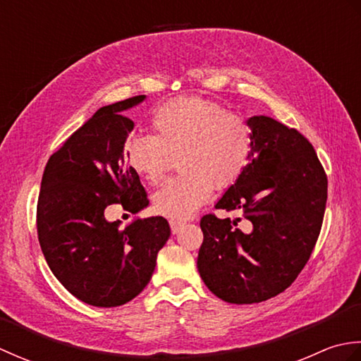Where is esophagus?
<instances>
[{
	"instance_id": "34e87169",
	"label": "esophagus",
	"mask_w": 361,
	"mask_h": 361,
	"mask_svg": "<svg viewBox=\"0 0 361 361\" xmlns=\"http://www.w3.org/2000/svg\"><path fill=\"white\" fill-rule=\"evenodd\" d=\"M169 225H171L172 234H178V233H180V229L183 228V224H181V221H176V220H171V221H169Z\"/></svg>"
}]
</instances>
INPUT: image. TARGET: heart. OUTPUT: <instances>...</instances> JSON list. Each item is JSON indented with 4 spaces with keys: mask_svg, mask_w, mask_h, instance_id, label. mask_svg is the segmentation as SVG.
Masks as SVG:
<instances>
[{
    "mask_svg": "<svg viewBox=\"0 0 361 361\" xmlns=\"http://www.w3.org/2000/svg\"><path fill=\"white\" fill-rule=\"evenodd\" d=\"M155 135H132L124 144L128 167L149 183H157L171 159L183 173L153 194V209L176 221L192 217L209 200L212 188L224 190L247 167L251 128L224 105L202 97H180L153 113Z\"/></svg>",
    "mask_w": 361,
    "mask_h": 361,
    "instance_id": "heart-1",
    "label": "heart"
}]
</instances>
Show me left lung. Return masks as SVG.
<instances>
[{"label": "left lung", "instance_id": "1", "mask_svg": "<svg viewBox=\"0 0 361 361\" xmlns=\"http://www.w3.org/2000/svg\"><path fill=\"white\" fill-rule=\"evenodd\" d=\"M247 167L216 203L241 219L206 214L197 268L214 295L231 304L267 301L291 286L323 225L327 176L315 149L295 128L268 116L247 121Z\"/></svg>", "mask_w": 361, "mask_h": 361}]
</instances>
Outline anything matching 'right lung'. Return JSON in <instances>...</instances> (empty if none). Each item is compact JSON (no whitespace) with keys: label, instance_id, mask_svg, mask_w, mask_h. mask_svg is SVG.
<instances>
[{"label":"right lung","instance_id":"obj_1","mask_svg":"<svg viewBox=\"0 0 361 361\" xmlns=\"http://www.w3.org/2000/svg\"><path fill=\"white\" fill-rule=\"evenodd\" d=\"M135 96L99 109L68 137L44 167L37 233L51 271L73 296L94 307L132 301L147 286L171 228L164 217L136 219L126 228L105 208L136 214L149 204L140 175L124 159L135 124L124 111Z\"/></svg>","mask_w":361,"mask_h":361}]
</instances>
